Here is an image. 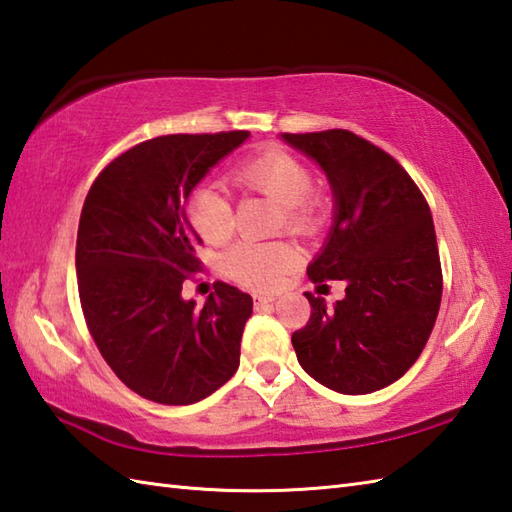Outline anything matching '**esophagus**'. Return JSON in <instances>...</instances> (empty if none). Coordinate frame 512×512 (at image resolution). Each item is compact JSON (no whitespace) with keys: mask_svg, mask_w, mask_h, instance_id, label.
Masks as SVG:
<instances>
[{"mask_svg":"<svg viewBox=\"0 0 512 512\" xmlns=\"http://www.w3.org/2000/svg\"><path fill=\"white\" fill-rule=\"evenodd\" d=\"M275 301V295H255V306L257 308H264L268 303Z\"/></svg>","mask_w":512,"mask_h":512,"instance_id":"34e87169","label":"esophagus"}]
</instances>
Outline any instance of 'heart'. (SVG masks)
<instances>
[{"mask_svg":"<svg viewBox=\"0 0 512 512\" xmlns=\"http://www.w3.org/2000/svg\"><path fill=\"white\" fill-rule=\"evenodd\" d=\"M231 180L239 189L262 193L279 204V226L295 237H312L323 224V204L314 189L306 162L284 149H266L233 169ZM187 220L204 242L220 244L231 235L233 206L228 195L213 184H200L189 193ZM297 250L286 242L242 239L224 253V270L250 290H275L297 266Z\"/></svg>","mask_w":512,"mask_h":512,"instance_id":"b5f03b06","label":"heart"}]
</instances>
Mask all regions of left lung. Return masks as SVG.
<instances>
[{
  "mask_svg": "<svg viewBox=\"0 0 512 512\" xmlns=\"http://www.w3.org/2000/svg\"><path fill=\"white\" fill-rule=\"evenodd\" d=\"M284 140L319 162L336 202L328 244L308 277L345 281L334 308L306 292L312 312L292 347L325 387L383 389L418 361L438 319L442 266L429 204L396 158L347 129Z\"/></svg>",
  "mask_w": 512,
  "mask_h": 512,
  "instance_id": "left-lung-1",
  "label": "left lung"
}]
</instances>
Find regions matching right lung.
<instances>
[{
    "mask_svg": "<svg viewBox=\"0 0 512 512\" xmlns=\"http://www.w3.org/2000/svg\"><path fill=\"white\" fill-rule=\"evenodd\" d=\"M246 138L235 129L145 140L99 173L83 204L76 279L85 325L112 372L160 405L206 398L239 365L253 299L224 281L202 308L182 299V284L202 268L184 204Z\"/></svg>",
    "mask_w": 512,
    "mask_h": 512,
    "instance_id": "obj_1",
    "label": "right lung"
}]
</instances>
